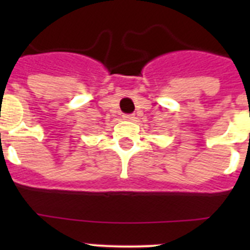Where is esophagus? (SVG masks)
I'll return each instance as SVG.
<instances>
[{
    "mask_svg": "<svg viewBox=\"0 0 250 250\" xmlns=\"http://www.w3.org/2000/svg\"><path fill=\"white\" fill-rule=\"evenodd\" d=\"M123 119L124 120H134V115L125 114V115H123Z\"/></svg>",
    "mask_w": 250,
    "mask_h": 250,
    "instance_id": "1",
    "label": "esophagus"
}]
</instances>
